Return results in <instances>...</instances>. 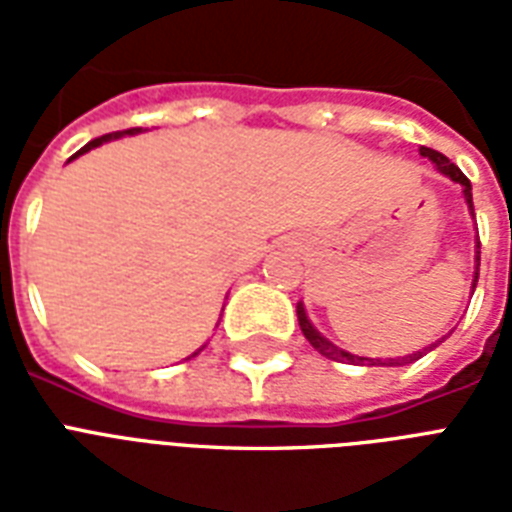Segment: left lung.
I'll list each match as a JSON object with an SVG mask.
<instances>
[{
	"label": "left lung",
	"mask_w": 512,
	"mask_h": 512,
	"mask_svg": "<svg viewBox=\"0 0 512 512\" xmlns=\"http://www.w3.org/2000/svg\"><path fill=\"white\" fill-rule=\"evenodd\" d=\"M420 154L425 156V159H430V162L436 164L438 172L446 177H452L454 183H460L462 185V193H465V201H468V207H470V215L476 217V212H473V191H470V180L465 177V172L457 167V164H452L449 159H446L444 154H438V151H433V148H420ZM478 265H481V241H476V276H473V289H476L478 284ZM297 321H300V329H303V335L305 340L311 342L313 348L319 350L321 356H327L332 358V361H340V364H366V366H404V364H412V361H417V358H422L428 350H433L436 345H441V342L446 340V337H441L438 342H433L430 348L425 350H417V353H412V356H401V358H388V361H382V358H364V356H353V353H348V350H342L337 348L335 342H329L327 337L321 335L319 329L313 327L311 319H308V313H305L303 303H297Z\"/></svg>",
	"instance_id": "8db88e82"
}]
</instances>
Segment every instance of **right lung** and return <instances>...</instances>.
Wrapping results in <instances>:
<instances>
[{
    "label": "right lung",
    "instance_id": "obj_1",
    "mask_svg": "<svg viewBox=\"0 0 512 512\" xmlns=\"http://www.w3.org/2000/svg\"><path fill=\"white\" fill-rule=\"evenodd\" d=\"M138 132H143V127H132V130H122V132H108V135H103V138H95V140H90V143H87V146H84L82 151H76V154L71 156V159H76V156H79V154H84V151H90V148H95V146H103V143H108V140L124 138V135H138ZM71 159H68V162H71ZM199 350H201V348H199ZM199 350H196V353H199ZM196 353H193V356H196Z\"/></svg>",
    "mask_w": 512,
    "mask_h": 512
}]
</instances>
